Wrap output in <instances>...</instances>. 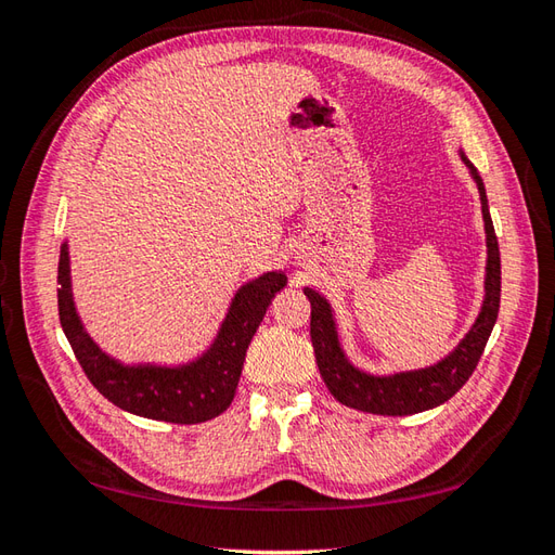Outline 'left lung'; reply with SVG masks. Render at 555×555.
Wrapping results in <instances>:
<instances>
[{
    "mask_svg": "<svg viewBox=\"0 0 555 555\" xmlns=\"http://www.w3.org/2000/svg\"><path fill=\"white\" fill-rule=\"evenodd\" d=\"M457 155L465 162V167L479 191L481 219H485L487 233L485 300H481L477 320L469 326V332L460 338V344L448 352L446 358L429 364V367L393 374H372L356 367V364L348 360L344 346H340L332 302L314 288H305V296H308L312 305L310 336L317 367H320L326 388L332 391L338 403L362 412H372V415L388 417L415 415V412L431 410L446 403L448 398H453L460 388H463V384L473 376L481 352H485L491 328L496 324L501 305V255L496 233H493V221L489 215L485 181H481L475 164L465 157L463 150H457Z\"/></svg>",
    "mask_w": 555,
    "mask_h": 555,
    "instance_id": "1",
    "label": "left lung"
}]
</instances>
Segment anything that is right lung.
<instances>
[{
  "label": "right lung",
  "mask_w": 555,
  "mask_h": 555,
  "mask_svg": "<svg viewBox=\"0 0 555 555\" xmlns=\"http://www.w3.org/2000/svg\"><path fill=\"white\" fill-rule=\"evenodd\" d=\"M59 322L82 372L98 391L131 415L173 424H197L221 415L238 388L247 346L264 320L271 298L288 284L281 269L247 281L233 293L227 317L209 348L181 364L121 362L102 350L76 310L68 241L59 255Z\"/></svg>",
  "instance_id": "obj_1"
}]
</instances>
